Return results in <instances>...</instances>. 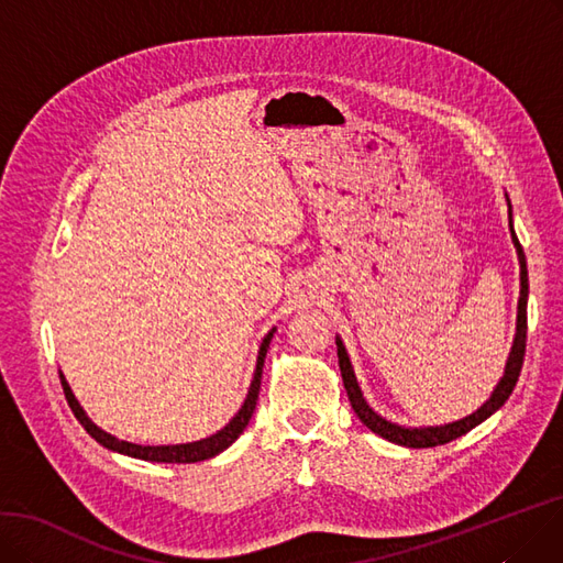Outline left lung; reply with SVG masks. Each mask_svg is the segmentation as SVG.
Here are the masks:
<instances>
[{
  "mask_svg": "<svg viewBox=\"0 0 563 563\" xmlns=\"http://www.w3.org/2000/svg\"><path fill=\"white\" fill-rule=\"evenodd\" d=\"M506 203H508V229H510V238L515 244V252H517V261H520V300H517V321H515V336H512V346L506 360V367H504V376L499 378V384L494 386L489 399L483 404L481 409H476L474 413H468L466 418H460L455 422H445V424H430V427H409V424H399L393 422L388 418H384L380 413H376L363 390H360V384L355 378L353 365H351V357L349 351L342 342V336L336 334L334 342H336V357H340V369H342V378H344V388L349 395L351 407L355 411V416L360 418L365 427L374 434H378L380 439H386L390 443L404 445V448H432V445H443L453 439L464 437L466 432L474 430L476 424H481L483 420H487L492 413H497L506 399L510 397L517 378H520L522 372V360H525V346H527V300H529V275H527V258L522 252V244L515 235L512 229V206H510V198L506 194Z\"/></svg>",
  "mask_w": 563,
  "mask_h": 563,
  "instance_id": "8db88e82",
  "label": "left lung"
}]
</instances>
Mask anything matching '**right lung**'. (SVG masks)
I'll list each match as a JSON object with an SVG mask.
<instances>
[{
    "label": "right lung",
    "instance_id": "1",
    "mask_svg": "<svg viewBox=\"0 0 563 563\" xmlns=\"http://www.w3.org/2000/svg\"><path fill=\"white\" fill-rule=\"evenodd\" d=\"M277 328L269 330L263 342L258 346V357H256V369H254V378H252V386L246 390V397L242 401L240 411L229 420V424H223L219 432L200 439V441H191V443H175V445H141V443H131L124 439L112 437L110 432L101 430L99 424L92 422L85 413V409L80 407V401L76 399L69 380L59 372L62 378V388L66 395V401H69V407L74 411V416L80 420V424L87 430V434L92 437L95 441H99L103 448L112 453H120V455H129V457H136V460H145V462H164V464H194V462H203L210 460L219 453L227 451L229 445H233L238 441V437L244 432V427L250 424L254 409H256V399H258V390H261V376H263V363H265V355L269 349V342H273V334Z\"/></svg>",
    "mask_w": 563,
    "mask_h": 563
}]
</instances>
